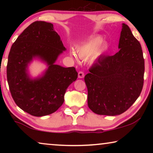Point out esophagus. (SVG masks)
I'll return each instance as SVG.
<instances>
[{"label":"esophagus","mask_w":153,"mask_h":153,"mask_svg":"<svg viewBox=\"0 0 153 153\" xmlns=\"http://www.w3.org/2000/svg\"><path fill=\"white\" fill-rule=\"evenodd\" d=\"M78 77L79 79H82L84 77V73L82 71H80V72H79L78 73Z\"/></svg>","instance_id":"obj_1"}]
</instances>
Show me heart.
I'll use <instances>...</instances> for the list:
<instances>
[{
  "label": "heart",
  "instance_id": "b5f03b06",
  "mask_svg": "<svg viewBox=\"0 0 153 153\" xmlns=\"http://www.w3.org/2000/svg\"><path fill=\"white\" fill-rule=\"evenodd\" d=\"M103 38L100 36L94 37L88 41L79 46L76 52L79 57L82 59H86L91 56L92 61H95L100 58L108 49V45L106 42H103ZM71 56L74 57V51L70 52Z\"/></svg>",
  "mask_w": 153,
  "mask_h": 153
}]
</instances>
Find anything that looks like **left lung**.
Masks as SVG:
<instances>
[{
  "mask_svg": "<svg viewBox=\"0 0 153 153\" xmlns=\"http://www.w3.org/2000/svg\"><path fill=\"white\" fill-rule=\"evenodd\" d=\"M118 48L114 56H101L84 77L88 105L95 113L120 115L134 103L141 93L145 70L140 42L123 24Z\"/></svg>",
  "mask_w": 153,
  "mask_h": 153,
  "instance_id": "1",
  "label": "left lung"
}]
</instances>
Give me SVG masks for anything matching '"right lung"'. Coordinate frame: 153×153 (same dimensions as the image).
Wrapping results in <instances>:
<instances>
[{
	"instance_id": "add662e5",
	"label": "right lung",
	"mask_w": 153,
	"mask_h": 153,
	"mask_svg": "<svg viewBox=\"0 0 153 153\" xmlns=\"http://www.w3.org/2000/svg\"><path fill=\"white\" fill-rule=\"evenodd\" d=\"M65 50L53 25L41 21L32 23L13 43L8 56L7 79L12 97L23 111L33 116H44L63 104L67 88L78 77L74 67L55 65ZM35 57L49 67L42 77L31 79L27 68Z\"/></svg>"
}]
</instances>
